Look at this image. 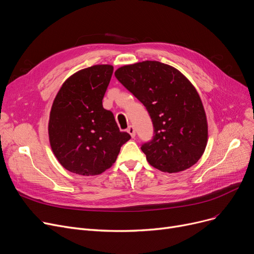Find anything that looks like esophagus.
Listing matches in <instances>:
<instances>
[{
  "instance_id": "34e87169",
  "label": "esophagus",
  "mask_w": 254,
  "mask_h": 254,
  "mask_svg": "<svg viewBox=\"0 0 254 254\" xmlns=\"http://www.w3.org/2000/svg\"><path fill=\"white\" fill-rule=\"evenodd\" d=\"M127 132L130 135L131 138H135V137H136V130H135V127H132V126H129V127H128Z\"/></svg>"
}]
</instances>
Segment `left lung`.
I'll use <instances>...</instances> for the list:
<instances>
[{
    "mask_svg": "<svg viewBox=\"0 0 254 254\" xmlns=\"http://www.w3.org/2000/svg\"><path fill=\"white\" fill-rule=\"evenodd\" d=\"M115 77L147 109L153 139L142 145L153 168L178 173L192 167L208 142V123L195 87L179 70L156 61L118 68Z\"/></svg>",
    "mask_w": 254,
    "mask_h": 254,
    "instance_id": "left-lung-1",
    "label": "left lung"
}]
</instances>
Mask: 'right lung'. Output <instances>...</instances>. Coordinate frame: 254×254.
I'll return each mask as SVG.
<instances>
[{
	"mask_svg": "<svg viewBox=\"0 0 254 254\" xmlns=\"http://www.w3.org/2000/svg\"><path fill=\"white\" fill-rule=\"evenodd\" d=\"M113 65L95 64L65 79L53 100L48 122L51 150L74 174L96 176L110 169L120 147L130 139L120 131L103 98Z\"/></svg>",
	"mask_w": 254,
	"mask_h": 254,
	"instance_id": "add662e5",
	"label": "right lung"
}]
</instances>
